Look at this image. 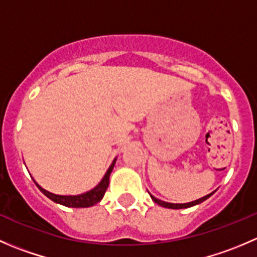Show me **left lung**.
<instances>
[{"label": "left lung", "mask_w": 257, "mask_h": 257, "mask_svg": "<svg viewBox=\"0 0 257 257\" xmlns=\"http://www.w3.org/2000/svg\"><path fill=\"white\" fill-rule=\"evenodd\" d=\"M212 194H214V191H212V193L208 194V195L203 196V198L198 199V200H194V201H190V203H185V204H173V203H167V201H163V200H159V199H157V198H155V196H153L152 194H150V193H149V195H150V198L153 199V201H154V203H157L158 205L163 206V208H168V209H186V208H191V206L198 205V204L203 203V201H205L206 199L210 198V196H211Z\"/></svg>", "instance_id": "8db88e82"}]
</instances>
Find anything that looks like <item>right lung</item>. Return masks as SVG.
<instances>
[{
    "instance_id": "1",
    "label": "right lung",
    "mask_w": 257,
    "mask_h": 257,
    "mask_svg": "<svg viewBox=\"0 0 257 257\" xmlns=\"http://www.w3.org/2000/svg\"><path fill=\"white\" fill-rule=\"evenodd\" d=\"M115 162H116V158L113 160L109 169L107 170L104 177H103L102 180H100V183L98 184L95 188H93L92 190L87 191V193L79 194V195H57V194L49 193V191L46 190V189H43L42 186L38 185L35 180L33 181H35V184L37 185V188L40 189V190L42 191L47 198L51 199L52 201H54V203L61 204V205H64V206H68V208H89V206H93L95 205V204L99 203V201L103 199V196H104L105 190H107L108 185H109L110 173H112L114 165H115Z\"/></svg>"
}]
</instances>
